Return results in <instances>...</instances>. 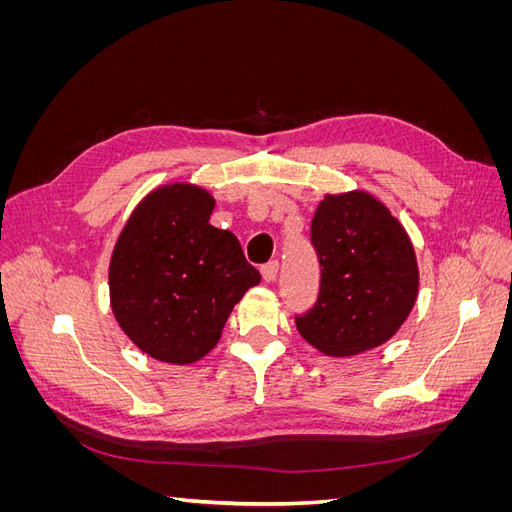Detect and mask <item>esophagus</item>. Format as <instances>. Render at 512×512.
Returning a JSON list of instances; mask_svg holds the SVG:
<instances>
[{
  "label": "esophagus",
  "mask_w": 512,
  "mask_h": 512,
  "mask_svg": "<svg viewBox=\"0 0 512 512\" xmlns=\"http://www.w3.org/2000/svg\"><path fill=\"white\" fill-rule=\"evenodd\" d=\"M260 271H262V280L271 284V282H275L277 273H280V262H277V260H271V262H267V265L262 267Z\"/></svg>",
  "instance_id": "34e87169"
}]
</instances>
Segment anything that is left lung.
<instances>
[{"mask_svg":"<svg viewBox=\"0 0 512 512\" xmlns=\"http://www.w3.org/2000/svg\"><path fill=\"white\" fill-rule=\"evenodd\" d=\"M322 280L297 329L322 354L354 356L399 331L418 297V265L406 228L363 190L324 194L312 220Z\"/></svg>","mask_w":512,"mask_h":512,"instance_id":"1","label":"left lung"}]
</instances>
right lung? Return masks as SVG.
<instances>
[{"instance_id":"right-lung-1","label":"right lung","mask_w":512,"mask_h":512,"mask_svg":"<svg viewBox=\"0 0 512 512\" xmlns=\"http://www.w3.org/2000/svg\"><path fill=\"white\" fill-rule=\"evenodd\" d=\"M215 198L196 183H166L130 213L108 265L111 309L147 356L190 365L220 342L243 294L260 284L230 230L209 224Z\"/></svg>"}]
</instances>
